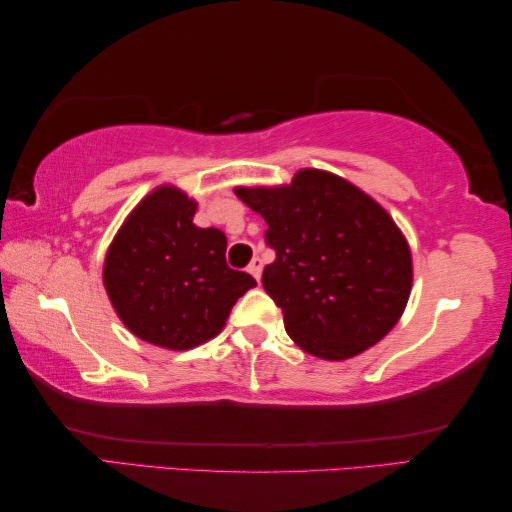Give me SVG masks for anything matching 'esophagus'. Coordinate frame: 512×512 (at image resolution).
Masks as SVG:
<instances>
[{
    "instance_id": "34e87169",
    "label": "esophagus",
    "mask_w": 512,
    "mask_h": 512,
    "mask_svg": "<svg viewBox=\"0 0 512 512\" xmlns=\"http://www.w3.org/2000/svg\"><path fill=\"white\" fill-rule=\"evenodd\" d=\"M247 272L251 274V276H254V279L256 281H261V272H263V261H261V258H254V261H251L249 265H247Z\"/></svg>"
}]
</instances>
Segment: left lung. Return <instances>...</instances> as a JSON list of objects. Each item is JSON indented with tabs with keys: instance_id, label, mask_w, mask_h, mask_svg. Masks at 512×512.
Masks as SVG:
<instances>
[{
	"instance_id": "8db88e82",
	"label": "left lung",
	"mask_w": 512,
	"mask_h": 512,
	"mask_svg": "<svg viewBox=\"0 0 512 512\" xmlns=\"http://www.w3.org/2000/svg\"><path fill=\"white\" fill-rule=\"evenodd\" d=\"M236 195L267 222L265 245L276 258L263 270V288L301 349L345 360L397 324L413 261L372 197L322 170H301L281 188H236Z\"/></svg>"
}]
</instances>
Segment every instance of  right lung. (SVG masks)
I'll list each match as a JSON object with an SVG mask.
<instances>
[{
    "label": "right lung",
    "instance_id": "1",
    "mask_svg": "<svg viewBox=\"0 0 512 512\" xmlns=\"http://www.w3.org/2000/svg\"><path fill=\"white\" fill-rule=\"evenodd\" d=\"M197 204L172 186L145 197L122 224L104 263V286L138 338L190 349L215 338L254 276L226 265V236L192 222Z\"/></svg>",
    "mask_w": 512,
    "mask_h": 512
}]
</instances>
